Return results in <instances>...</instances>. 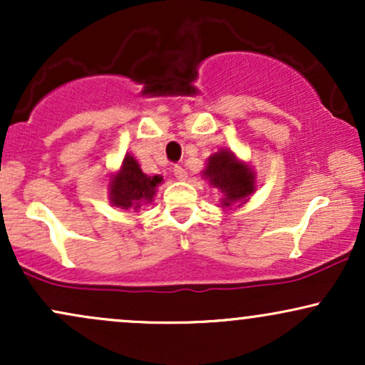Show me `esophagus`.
I'll use <instances>...</instances> for the list:
<instances>
[{"mask_svg": "<svg viewBox=\"0 0 365 365\" xmlns=\"http://www.w3.org/2000/svg\"><path fill=\"white\" fill-rule=\"evenodd\" d=\"M173 173L178 180H187V171H185V168H183V166H175Z\"/></svg>", "mask_w": 365, "mask_h": 365, "instance_id": "esophagus-1", "label": "esophagus"}]
</instances>
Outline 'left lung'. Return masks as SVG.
<instances>
[{"label": "left lung", "instance_id": "1", "mask_svg": "<svg viewBox=\"0 0 365 365\" xmlns=\"http://www.w3.org/2000/svg\"><path fill=\"white\" fill-rule=\"evenodd\" d=\"M202 178L209 187L216 188L221 194V209L232 211L249 202L255 192V171L249 163L242 161L230 149H220L211 154L202 171Z\"/></svg>", "mask_w": 365, "mask_h": 365}]
</instances>
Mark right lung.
Wrapping results in <instances>:
<instances>
[{"instance_id": "right-lung-1", "label": "right lung", "mask_w": 365, "mask_h": 365, "mask_svg": "<svg viewBox=\"0 0 365 365\" xmlns=\"http://www.w3.org/2000/svg\"><path fill=\"white\" fill-rule=\"evenodd\" d=\"M163 183L161 175L149 177L140 170V165L132 154H125L121 166L111 173L108 182V197L111 206L118 209H140L150 204L156 195L158 187Z\"/></svg>"}]
</instances>
